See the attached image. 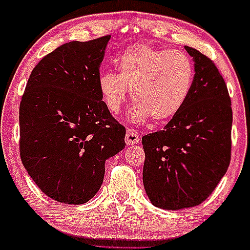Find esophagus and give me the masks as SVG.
Here are the masks:
<instances>
[{"label":"esophagus","mask_w":250,"mask_h":250,"mask_svg":"<svg viewBox=\"0 0 250 250\" xmlns=\"http://www.w3.org/2000/svg\"><path fill=\"white\" fill-rule=\"evenodd\" d=\"M126 143L127 144H137L140 142V135H138L137 132H136L135 130H131V128H128L127 131H126Z\"/></svg>","instance_id":"1"}]
</instances>
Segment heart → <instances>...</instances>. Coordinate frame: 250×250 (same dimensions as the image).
<instances>
[{"label": "heart", "mask_w": 250, "mask_h": 250, "mask_svg": "<svg viewBox=\"0 0 250 250\" xmlns=\"http://www.w3.org/2000/svg\"><path fill=\"white\" fill-rule=\"evenodd\" d=\"M118 74L104 72L99 77L102 100L112 113L125 102L127 89L136 106L131 117L144 122L173 118L184 107L192 89L195 68L192 60L181 50L156 49L135 44L125 49L117 60Z\"/></svg>", "instance_id": "b5f03b06"}]
</instances>
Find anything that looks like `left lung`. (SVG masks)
Listing matches in <instances>:
<instances>
[{
  "label": "left lung",
  "mask_w": 250,
  "mask_h": 250,
  "mask_svg": "<svg viewBox=\"0 0 250 250\" xmlns=\"http://www.w3.org/2000/svg\"><path fill=\"white\" fill-rule=\"evenodd\" d=\"M185 50L195 62L191 92L163 130L142 137L144 189L154 206L168 210L205 201L231 160L228 86L209 58L195 48Z\"/></svg>",
  "instance_id": "8db88e82"
}]
</instances>
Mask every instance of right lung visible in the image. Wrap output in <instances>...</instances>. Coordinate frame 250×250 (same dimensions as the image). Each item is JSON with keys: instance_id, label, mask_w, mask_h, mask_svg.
Returning <instances> with one entry per match:
<instances>
[{"instance_id": "1", "label": "right lung", "mask_w": 250, "mask_h": 250, "mask_svg": "<svg viewBox=\"0 0 250 250\" xmlns=\"http://www.w3.org/2000/svg\"><path fill=\"white\" fill-rule=\"evenodd\" d=\"M109 38L73 41L49 53L32 69L21 97V163L55 201L82 205L92 199L104 182L106 160L125 148V127L99 89Z\"/></svg>"}]
</instances>
